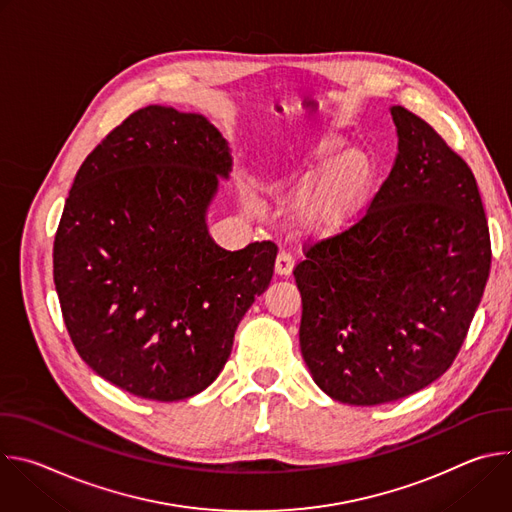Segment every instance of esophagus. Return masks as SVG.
<instances>
[{
    "mask_svg": "<svg viewBox=\"0 0 512 512\" xmlns=\"http://www.w3.org/2000/svg\"><path fill=\"white\" fill-rule=\"evenodd\" d=\"M291 269H294V257H291V255L285 253V251H279V255H277V259H275V273L281 275V277H285V275L291 273Z\"/></svg>",
    "mask_w": 512,
    "mask_h": 512,
    "instance_id": "34e87169",
    "label": "esophagus"
}]
</instances>
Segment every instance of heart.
Wrapping results in <instances>:
<instances>
[{"label":"heart","mask_w":512,"mask_h":512,"mask_svg":"<svg viewBox=\"0 0 512 512\" xmlns=\"http://www.w3.org/2000/svg\"><path fill=\"white\" fill-rule=\"evenodd\" d=\"M344 148L346 139L340 135H324L298 170L265 182V190L283 202L304 200L300 221L316 235L348 229L369 206L377 184L375 160L360 150L343 155Z\"/></svg>","instance_id":"1"}]
</instances>
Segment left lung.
Here are the masks:
<instances>
[{
    "instance_id": "obj_1",
    "label": "left lung",
    "mask_w": 512,
    "mask_h": 512,
    "mask_svg": "<svg viewBox=\"0 0 512 512\" xmlns=\"http://www.w3.org/2000/svg\"><path fill=\"white\" fill-rule=\"evenodd\" d=\"M399 152L350 229L308 245L294 277L316 385L348 405L403 399L458 356L490 273L476 178L429 123L391 107Z\"/></svg>"
}]
</instances>
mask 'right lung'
<instances>
[{
	"label": "right lung",
	"instance_id": "add662e5",
	"mask_svg": "<svg viewBox=\"0 0 512 512\" xmlns=\"http://www.w3.org/2000/svg\"><path fill=\"white\" fill-rule=\"evenodd\" d=\"M229 143L206 117L150 105L87 156L54 239V285L79 356L154 401L206 389L273 277L277 247H218L206 210L229 178Z\"/></svg>",
	"mask_w": 512,
	"mask_h": 512
}]
</instances>
